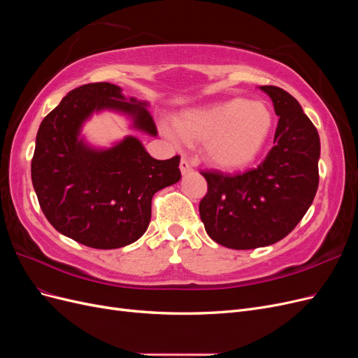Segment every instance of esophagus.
<instances>
[{"label": "esophagus", "mask_w": 358, "mask_h": 358, "mask_svg": "<svg viewBox=\"0 0 358 358\" xmlns=\"http://www.w3.org/2000/svg\"><path fill=\"white\" fill-rule=\"evenodd\" d=\"M179 169H180V171H182V175H183V176L188 175L189 171H192V166H191V162H189L188 159H185V158H182V159H180Z\"/></svg>", "instance_id": "34e87169"}]
</instances>
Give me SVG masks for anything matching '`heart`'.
I'll use <instances>...</instances> for the list:
<instances>
[{"instance_id": "obj_1", "label": "heart", "mask_w": 358, "mask_h": 358, "mask_svg": "<svg viewBox=\"0 0 358 358\" xmlns=\"http://www.w3.org/2000/svg\"><path fill=\"white\" fill-rule=\"evenodd\" d=\"M275 116L264 101L243 96L192 107L164 128L171 140L203 145L206 161L220 170H241L258 158L273 131Z\"/></svg>"}]
</instances>
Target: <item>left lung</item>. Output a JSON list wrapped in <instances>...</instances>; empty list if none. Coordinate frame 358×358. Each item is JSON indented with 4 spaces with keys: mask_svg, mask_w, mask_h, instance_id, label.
<instances>
[{
    "mask_svg": "<svg viewBox=\"0 0 358 358\" xmlns=\"http://www.w3.org/2000/svg\"><path fill=\"white\" fill-rule=\"evenodd\" d=\"M279 116L275 146L257 169L242 175L201 171L208 194L199 210L212 241L231 249L268 246L294 230L318 189L320 136L294 96L259 86Z\"/></svg>",
    "mask_w": 358,
    "mask_h": 358,
    "instance_id": "left-lung-1",
    "label": "left lung"
}]
</instances>
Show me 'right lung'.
Masks as SVG:
<instances>
[{"label": "right lung", "mask_w": 358, "mask_h": 358, "mask_svg": "<svg viewBox=\"0 0 358 358\" xmlns=\"http://www.w3.org/2000/svg\"><path fill=\"white\" fill-rule=\"evenodd\" d=\"M146 107L100 82L70 91L43 119L31 179L43 213L61 234L90 248L116 249L148 230L154 194L180 179V157L155 159L133 136L109 149L91 148L80 137L86 119L101 110L124 113L133 128L157 136Z\"/></svg>", "instance_id": "obj_1"}]
</instances>
